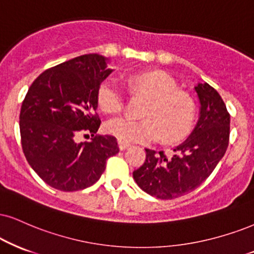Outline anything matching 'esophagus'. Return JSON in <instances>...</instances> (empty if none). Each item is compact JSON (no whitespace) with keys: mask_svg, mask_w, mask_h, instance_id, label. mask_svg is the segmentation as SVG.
I'll return each mask as SVG.
<instances>
[{"mask_svg":"<svg viewBox=\"0 0 254 254\" xmlns=\"http://www.w3.org/2000/svg\"><path fill=\"white\" fill-rule=\"evenodd\" d=\"M128 147H129V143L124 142V141H120V140H119V148H120L121 151H124V149L128 148Z\"/></svg>","mask_w":254,"mask_h":254,"instance_id":"1","label":"esophagus"}]
</instances>
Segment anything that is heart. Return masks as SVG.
Returning <instances> with one entry per match:
<instances>
[{
	"mask_svg": "<svg viewBox=\"0 0 254 254\" xmlns=\"http://www.w3.org/2000/svg\"><path fill=\"white\" fill-rule=\"evenodd\" d=\"M134 92L148 99L143 109L145 120L128 118L113 119L106 124V132L124 142L148 143L161 135L173 142L186 135L192 127L195 105L187 93L178 90V84L170 75L161 71L134 74L128 79ZM98 103L101 111L119 114L125 105V96L114 80L107 79L99 86Z\"/></svg>",
	"mask_w": 254,
	"mask_h": 254,
	"instance_id": "b5f03b06",
	"label": "heart"
}]
</instances>
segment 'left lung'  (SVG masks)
<instances>
[{"label":"left lung","mask_w":254,"mask_h":254,"mask_svg":"<svg viewBox=\"0 0 254 254\" xmlns=\"http://www.w3.org/2000/svg\"><path fill=\"white\" fill-rule=\"evenodd\" d=\"M194 89L200 101V118L192 134L170 155L145 148V162L133 172L140 189L158 199L179 198L198 189L228 147L230 113L223 99L206 82Z\"/></svg>","instance_id":"obj_1"}]
</instances>
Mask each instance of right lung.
I'll return each instance as SVG.
<instances>
[{
	"label": "right lung",
	"instance_id": "right-lung-1",
	"mask_svg": "<svg viewBox=\"0 0 254 254\" xmlns=\"http://www.w3.org/2000/svg\"><path fill=\"white\" fill-rule=\"evenodd\" d=\"M107 59L87 54L40 74L20 113L21 143L27 161L49 186L74 192L100 179L108 158L119 153L117 137L99 135V86L109 74ZM92 136L77 142V136Z\"/></svg>",
	"mask_w": 254,
	"mask_h": 254
}]
</instances>
